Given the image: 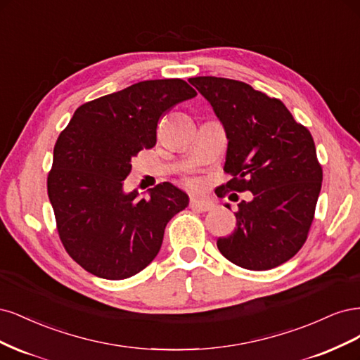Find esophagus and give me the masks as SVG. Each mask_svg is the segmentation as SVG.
Segmentation results:
<instances>
[{
    "instance_id": "1",
    "label": "esophagus",
    "mask_w": 360,
    "mask_h": 360,
    "mask_svg": "<svg viewBox=\"0 0 360 360\" xmlns=\"http://www.w3.org/2000/svg\"><path fill=\"white\" fill-rule=\"evenodd\" d=\"M190 207L194 211H200V212H207L211 211L214 205L211 202H206V200H202V199H195V197H193V199L190 200Z\"/></svg>"
}]
</instances>
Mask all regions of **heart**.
<instances>
[{
  "label": "heart",
  "mask_w": 360,
  "mask_h": 360,
  "mask_svg": "<svg viewBox=\"0 0 360 360\" xmlns=\"http://www.w3.org/2000/svg\"><path fill=\"white\" fill-rule=\"evenodd\" d=\"M185 182H187V185H190V187H199L200 185V181L197 178H187L185 179Z\"/></svg>",
  "instance_id": "heart-1"
}]
</instances>
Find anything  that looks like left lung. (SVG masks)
<instances>
[{"label":"left lung","instance_id":"obj_1","mask_svg":"<svg viewBox=\"0 0 360 360\" xmlns=\"http://www.w3.org/2000/svg\"><path fill=\"white\" fill-rule=\"evenodd\" d=\"M188 82L211 103L229 139L224 172L231 179L218 194L252 193L238 205L235 231L217 247L243 269L276 268L302 248L314 219L323 181L314 139L281 100L245 82L214 76Z\"/></svg>","mask_w":360,"mask_h":360}]
</instances>
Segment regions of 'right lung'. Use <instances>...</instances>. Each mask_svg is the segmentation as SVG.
<instances>
[{
    "instance_id": "add662e5",
    "label": "right lung",
    "mask_w": 360,
    "mask_h": 360,
    "mask_svg": "<svg viewBox=\"0 0 360 360\" xmlns=\"http://www.w3.org/2000/svg\"><path fill=\"white\" fill-rule=\"evenodd\" d=\"M197 96L182 79L143 80L79 106L58 136L48 195L65 251L89 274L125 280L155 259L165 229L188 195L163 182L125 194L131 158L157 143L158 121Z\"/></svg>"
}]
</instances>
